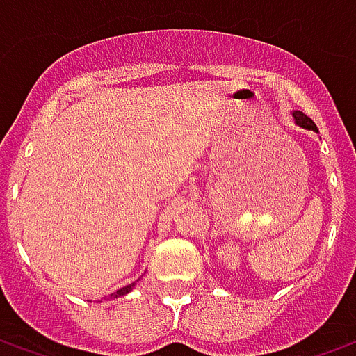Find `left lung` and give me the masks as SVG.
<instances>
[{"instance_id": "8db88e82", "label": "left lung", "mask_w": 356, "mask_h": 356, "mask_svg": "<svg viewBox=\"0 0 356 356\" xmlns=\"http://www.w3.org/2000/svg\"><path fill=\"white\" fill-rule=\"evenodd\" d=\"M293 116H296V122H298L299 125H303V127H307V129H313V131H318V129H316V125H314V122L309 116L301 114V112H296Z\"/></svg>"}]
</instances>
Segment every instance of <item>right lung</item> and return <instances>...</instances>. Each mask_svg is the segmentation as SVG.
I'll list each match as a JSON object with an SVG mask.
<instances>
[{
	"mask_svg": "<svg viewBox=\"0 0 356 356\" xmlns=\"http://www.w3.org/2000/svg\"><path fill=\"white\" fill-rule=\"evenodd\" d=\"M131 288H133V284H129V286H125V288H122V290H118V291H114V293H112V298H114V296H125V293H127V291H131Z\"/></svg>",
	"mask_w": 356,
	"mask_h": 356,
	"instance_id": "right-lung-1",
	"label": "right lung"
}]
</instances>
